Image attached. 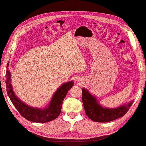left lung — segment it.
I'll list each match as a JSON object with an SVG mask.
<instances>
[{"label": "left lung", "instance_id": "8db88e82", "mask_svg": "<svg viewBox=\"0 0 146 146\" xmlns=\"http://www.w3.org/2000/svg\"><path fill=\"white\" fill-rule=\"evenodd\" d=\"M82 102L85 113L92 121L96 122H108L123 116L133 104V101L127 105L115 109L102 108L98 104L95 97H93L85 88H82Z\"/></svg>", "mask_w": 146, "mask_h": 146}]
</instances>
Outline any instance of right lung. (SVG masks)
I'll use <instances>...</instances> for the list:
<instances>
[{
    "label": "right lung",
    "instance_id": "right-lung-1",
    "mask_svg": "<svg viewBox=\"0 0 146 146\" xmlns=\"http://www.w3.org/2000/svg\"><path fill=\"white\" fill-rule=\"evenodd\" d=\"M9 63L7 68L8 69ZM73 82L71 81L62 84L54 93L48 107L41 110L34 108L26 105L20 101L14 94L12 85L11 84V74L9 70L5 73V84H6L7 95L12 103L20 115L27 120L36 123H45L52 121L58 118L61 113L62 102L70 88L73 86Z\"/></svg>",
    "mask_w": 146,
    "mask_h": 146
}]
</instances>
